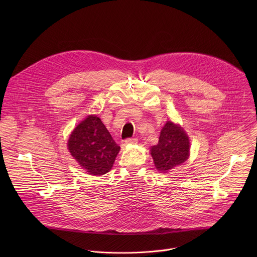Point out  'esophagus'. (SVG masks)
<instances>
[{
  "mask_svg": "<svg viewBox=\"0 0 257 257\" xmlns=\"http://www.w3.org/2000/svg\"><path fill=\"white\" fill-rule=\"evenodd\" d=\"M125 142L129 143V144H136L138 142V140H137V138H127L125 140Z\"/></svg>",
  "mask_w": 257,
  "mask_h": 257,
  "instance_id": "obj_1",
  "label": "esophagus"
}]
</instances>
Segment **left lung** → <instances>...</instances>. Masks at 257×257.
<instances>
[{
  "label": "left lung",
  "mask_w": 257,
  "mask_h": 257,
  "mask_svg": "<svg viewBox=\"0 0 257 257\" xmlns=\"http://www.w3.org/2000/svg\"><path fill=\"white\" fill-rule=\"evenodd\" d=\"M190 142L180 125L168 121L161 131L159 143L151 148L156 168L163 173L182 165L188 160Z\"/></svg>",
  "instance_id": "obj_1"
}]
</instances>
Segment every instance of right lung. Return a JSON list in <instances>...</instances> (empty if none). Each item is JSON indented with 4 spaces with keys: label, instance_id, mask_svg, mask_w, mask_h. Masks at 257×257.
<instances>
[{
    "label": "right lung",
    "instance_id": "obj_1",
    "mask_svg": "<svg viewBox=\"0 0 257 257\" xmlns=\"http://www.w3.org/2000/svg\"><path fill=\"white\" fill-rule=\"evenodd\" d=\"M67 145L78 165L94 176L104 175L111 170L120 152V146L94 115H89L76 126Z\"/></svg>",
    "mask_w": 257,
    "mask_h": 257
}]
</instances>
